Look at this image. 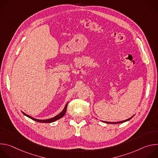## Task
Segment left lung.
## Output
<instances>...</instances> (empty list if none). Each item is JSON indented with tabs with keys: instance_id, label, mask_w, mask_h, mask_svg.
<instances>
[{
	"instance_id": "left-lung-1",
	"label": "left lung",
	"mask_w": 158,
	"mask_h": 158,
	"mask_svg": "<svg viewBox=\"0 0 158 158\" xmlns=\"http://www.w3.org/2000/svg\"><path fill=\"white\" fill-rule=\"evenodd\" d=\"M133 116H132L131 118H129V119H126V120H125V121H120V122H116V123H112V122H106V121H102V122H104V123H107V124H119V123H124V122H126V121H129V120H130Z\"/></svg>"
}]
</instances>
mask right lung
<instances>
[{
    "label": "right lung",
    "instance_id": "1",
    "mask_svg": "<svg viewBox=\"0 0 158 158\" xmlns=\"http://www.w3.org/2000/svg\"><path fill=\"white\" fill-rule=\"evenodd\" d=\"M67 104H66V105H65V106L64 109H63V110L60 112V113H59L58 115H57L56 116H55V117H54V118H51V119H46V120L36 119L33 118L32 117H31V116H29V115H27V114H25L24 112H22V113H23L25 116H27L28 118H31V119H32V120H34V121H37V122H39V123H50L54 122V121H57V120H58V119H60L61 118H62V117L65 115V112H66V110H67Z\"/></svg>",
    "mask_w": 158,
    "mask_h": 158
}]
</instances>
